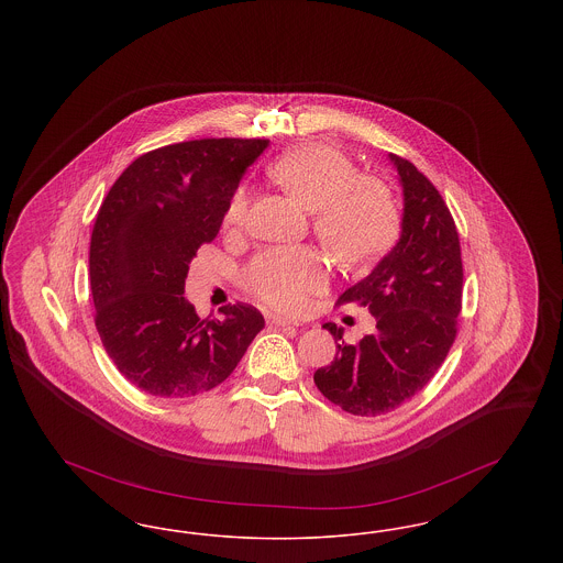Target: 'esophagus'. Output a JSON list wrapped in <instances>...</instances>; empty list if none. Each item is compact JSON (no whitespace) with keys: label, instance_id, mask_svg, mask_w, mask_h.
<instances>
[{"label":"esophagus","instance_id":"esophagus-1","mask_svg":"<svg viewBox=\"0 0 563 563\" xmlns=\"http://www.w3.org/2000/svg\"><path fill=\"white\" fill-rule=\"evenodd\" d=\"M269 324H274V327H297V322L291 321V319H285V317H269Z\"/></svg>","mask_w":563,"mask_h":563}]
</instances>
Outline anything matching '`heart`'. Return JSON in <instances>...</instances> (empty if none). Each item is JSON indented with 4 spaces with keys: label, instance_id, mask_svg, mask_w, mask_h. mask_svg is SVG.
Listing matches in <instances>:
<instances>
[{
    "label": "heart",
    "instance_id": "obj_1",
    "mask_svg": "<svg viewBox=\"0 0 563 563\" xmlns=\"http://www.w3.org/2000/svg\"><path fill=\"white\" fill-rule=\"evenodd\" d=\"M268 175L314 214V232L344 266H363L382 255L399 232L397 202L382 181L358 175L340 150L306 143L268 166ZM249 209V188L239 186L225 207V223L239 228ZM327 268L308 246H280L260 253L244 274V285L262 301L299 312L321 291Z\"/></svg>",
    "mask_w": 563,
    "mask_h": 563
}]
</instances>
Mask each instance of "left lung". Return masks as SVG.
Masks as SVG:
<instances>
[{
	"label": "left lung",
	"instance_id": "8db88e82",
	"mask_svg": "<svg viewBox=\"0 0 563 563\" xmlns=\"http://www.w3.org/2000/svg\"><path fill=\"white\" fill-rule=\"evenodd\" d=\"M402 188L401 236L338 303L367 306L375 331L358 344L338 345L317 369L322 395L354 416H379L418 395L455 340L462 308V257L454 217L429 179L388 154ZM336 342L342 329L322 324Z\"/></svg>",
	"mask_w": 563,
	"mask_h": 563
}]
</instances>
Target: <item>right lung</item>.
Masks as SVG:
<instances>
[{
  "mask_svg": "<svg viewBox=\"0 0 563 563\" xmlns=\"http://www.w3.org/2000/svg\"><path fill=\"white\" fill-rule=\"evenodd\" d=\"M268 139H200L139 156L103 200L90 239L95 324L111 361L152 397L184 399L236 369L264 317L249 303L200 319L189 262L219 234L244 170Z\"/></svg>",
  "mask_w": 563,
  "mask_h": 563,
  "instance_id": "add662e5",
  "label": "right lung"
}]
</instances>
